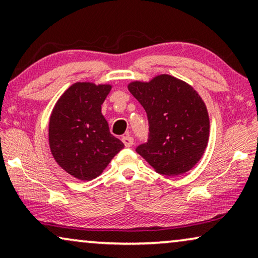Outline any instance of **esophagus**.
Returning a JSON list of instances; mask_svg holds the SVG:
<instances>
[{"mask_svg": "<svg viewBox=\"0 0 258 258\" xmlns=\"http://www.w3.org/2000/svg\"><path fill=\"white\" fill-rule=\"evenodd\" d=\"M122 143H124V145L126 147H131L133 145V138L131 136H125L122 137Z\"/></svg>", "mask_w": 258, "mask_h": 258, "instance_id": "esophagus-1", "label": "esophagus"}]
</instances>
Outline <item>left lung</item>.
I'll return each instance as SVG.
<instances>
[{"instance_id":"left-lung-1","label":"left lung","mask_w":258,"mask_h":258,"mask_svg":"<svg viewBox=\"0 0 258 258\" xmlns=\"http://www.w3.org/2000/svg\"><path fill=\"white\" fill-rule=\"evenodd\" d=\"M130 92L143 105L150 138L137 152L162 175L175 176L200 161L209 140V115L193 86L170 75L134 81Z\"/></svg>"}]
</instances>
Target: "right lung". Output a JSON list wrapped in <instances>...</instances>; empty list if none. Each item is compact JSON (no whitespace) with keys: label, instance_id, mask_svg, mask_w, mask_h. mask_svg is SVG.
Returning a JSON list of instances; mask_svg holds the SVG:
<instances>
[{"label":"right lung","instance_id":"add662e5","mask_svg":"<svg viewBox=\"0 0 258 258\" xmlns=\"http://www.w3.org/2000/svg\"><path fill=\"white\" fill-rule=\"evenodd\" d=\"M111 84L77 82L57 100L49 120V146L58 166L76 179L99 176L124 144L110 133L101 105Z\"/></svg>","mask_w":258,"mask_h":258}]
</instances>
